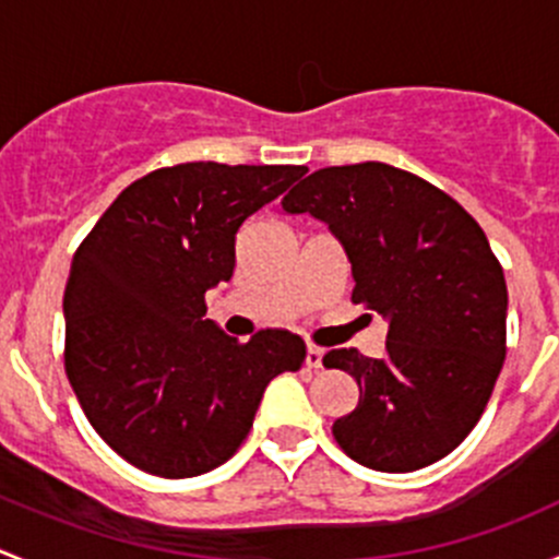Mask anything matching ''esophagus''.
Instances as JSON below:
<instances>
[{"label":"esophagus","mask_w":559,"mask_h":559,"mask_svg":"<svg viewBox=\"0 0 559 559\" xmlns=\"http://www.w3.org/2000/svg\"><path fill=\"white\" fill-rule=\"evenodd\" d=\"M306 365H308V368H311V370L324 368V348L308 346V352H306Z\"/></svg>","instance_id":"obj_1"}]
</instances>
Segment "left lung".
Segmentation results:
<instances>
[{"instance_id":"obj_1","label":"left lung","mask_w":559,"mask_h":559,"mask_svg":"<svg viewBox=\"0 0 559 559\" xmlns=\"http://www.w3.org/2000/svg\"><path fill=\"white\" fill-rule=\"evenodd\" d=\"M341 240L354 306L389 321L384 357L332 348L359 403L332 425L354 462L411 473L454 452L481 419L506 359L503 267L447 191L384 162L324 167L281 200Z\"/></svg>"}]
</instances>
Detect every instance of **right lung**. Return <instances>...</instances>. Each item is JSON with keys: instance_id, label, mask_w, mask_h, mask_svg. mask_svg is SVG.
Segmentation results:
<instances>
[{"instance_id": "obj_1", "label": "right lung", "mask_w": 559, "mask_h": 559, "mask_svg": "<svg viewBox=\"0 0 559 559\" xmlns=\"http://www.w3.org/2000/svg\"><path fill=\"white\" fill-rule=\"evenodd\" d=\"M308 167L186 162L129 183L72 257L64 370L99 438L145 473L191 478L240 449L264 389L306 343H240L205 319L233 278L235 235Z\"/></svg>"}]
</instances>
